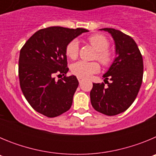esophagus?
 I'll return each instance as SVG.
<instances>
[{"mask_svg":"<svg viewBox=\"0 0 156 156\" xmlns=\"http://www.w3.org/2000/svg\"><path fill=\"white\" fill-rule=\"evenodd\" d=\"M77 79H78V81H79L80 83H81L83 80V78H81V77H79V76H77Z\"/></svg>","mask_w":156,"mask_h":156,"instance_id":"esophagus-1","label":"esophagus"}]
</instances>
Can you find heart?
<instances>
[{"label":"heart","mask_w":156,"mask_h":156,"mask_svg":"<svg viewBox=\"0 0 156 156\" xmlns=\"http://www.w3.org/2000/svg\"><path fill=\"white\" fill-rule=\"evenodd\" d=\"M90 44L97 51L94 58L98 60L105 67L110 66L113 61V53L108 49L109 41L101 34H94L87 38ZM79 43L76 40H73L66 47V54L69 58L75 60L79 55ZM100 70V66L97 62L80 61L74 63L71 67L72 73L81 78H88L97 73Z\"/></svg>","instance_id":"b5f03b06"}]
</instances>
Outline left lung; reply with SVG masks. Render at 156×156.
Masks as SVG:
<instances>
[{"label":"left lung","instance_id":"obj_1","mask_svg":"<svg viewBox=\"0 0 156 156\" xmlns=\"http://www.w3.org/2000/svg\"><path fill=\"white\" fill-rule=\"evenodd\" d=\"M101 30L112 36L118 56L103 76L105 83H93L90 102L101 113L115 115L126 111L137 98L142 83L143 58L137 44L129 36L115 29Z\"/></svg>","mask_w":156,"mask_h":156}]
</instances>
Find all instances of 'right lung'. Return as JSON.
Returning <instances> with one entry per match:
<instances>
[{
	"label": "right lung",
	"instance_id": "1",
	"mask_svg": "<svg viewBox=\"0 0 156 156\" xmlns=\"http://www.w3.org/2000/svg\"><path fill=\"white\" fill-rule=\"evenodd\" d=\"M82 28L51 27L38 30L20 50L19 77L25 98L34 110L49 118L68 111L79 82L69 71L66 47L87 32ZM62 75L56 81L55 75Z\"/></svg>",
	"mask_w": 156,
	"mask_h": 156
}]
</instances>
